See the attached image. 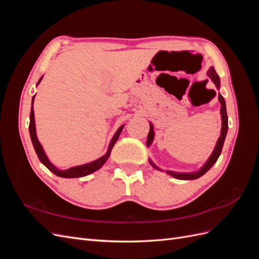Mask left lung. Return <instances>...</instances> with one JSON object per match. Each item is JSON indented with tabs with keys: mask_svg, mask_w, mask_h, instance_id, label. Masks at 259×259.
I'll return each instance as SVG.
<instances>
[{
	"mask_svg": "<svg viewBox=\"0 0 259 259\" xmlns=\"http://www.w3.org/2000/svg\"><path fill=\"white\" fill-rule=\"evenodd\" d=\"M207 75L209 79L214 82V84L216 85V88L219 90V88H221V80H219V76L218 74L216 73L214 67H210L208 69L207 71ZM218 100L219 103H221L222 107H221V114H222V134H221V137L218 138L217 140V144H216V147L214 149L213 153H211V155L208 158L207 162L204 164V165L202 166V168L198 171H194V173H175V171H170V170H166V173L168 175H170L171 177H175L177 179H183V180H191V179H197L199 177H201L202 175H204L206 171L214 165L215 162L217 161V159L219 158V155H221L222 153V150H223V146H224V143H225V139H226V135H227V131H228V115H227V109H226V103H225V99L224 97L221 95V94L218 93ZM153 137H154V132H153V126L152 124H150V131H149V134H148V137H147V146L149 147L151 145L152 140H153ZM149 162H150L151 165L155 168V169H159V170H162L160 169L158 166L155 165V164L151 161L149 160Z\"/></svg>",
	"mask_w": 259,
	"mask_h": 259,
	"instance_id": "8db88e82",
	"label": "left lung"
}]
</instances>
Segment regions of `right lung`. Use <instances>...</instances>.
<instances>
[{
	"label": "right lung",
	"instance_id": "obj_1",
	"mask_svg": "<svg viewBox=\"0 0 259 259\" xmlns=\"http://www.w3.org/2000/svg\"><path fill=\"white\" fill-rule=\"evenodd\" d=\"M43 77V76H42ZM42 77L40 80H38L37 84L41 82ZM34 97L35 95L32 97V107H31V112H30V124H29V132H30V137H31V142H32L33 144V147H34V150L37 154V158L40 159V161L44 164V165L48 167L51 171H53V173L55 175H57L59 177H64V178H77V177H83V176H86V175H90L92 173H94V171H96L97 169H99L101 166L104 165V164L106 163V161L109 159V156H110V153H111V150L112 148L114 146V144L116 143L117 138H119L121 132L124 127V125H122L121 127H119V130L116 131V133L114 134V136L112 137L111 142H110V145H109V148H108V151L105 155L101 156V158H99L98 160H95L93 161L91 163H88V164H83V165H80V166H74V167H71V168H68V169H65V170H60L58 169L57 167H55L53 164L50 162V160L48 159V156H46L43 148L40 144V142L37 140V137H36V133H35V123H34V111H33V101H34Z\"/></svg>",
	"mask_w": 259,
	"mask_h": 259
}]
</instances>
